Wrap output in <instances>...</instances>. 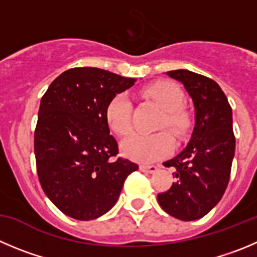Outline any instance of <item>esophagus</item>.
Segmentation results:
<instances>
[{"label":"esophagus","mask_w":257,"mask_h":257,"mask_svg":"<svg viewBox=\"0 0 257 257\" xmlns=\"http://www.w3.org/2000/svg\"><path fill=\"white\" fill-rule=\"evenodd\" d=\"M158 166L156 165H141L140 170L143 172H147V174H153V172L157 171Z\"/></svg>","instance_id":"esophagus-1"}]
</instances>
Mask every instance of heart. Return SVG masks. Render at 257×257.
<instances>
[{"label": "heart", "instance_id": "heart-1", "mask_svg": "<svg viewBox=\"0 0 257 257\" xmlns=\"http://www.w3.org/2000/svg\"><path fill=\"white\" fill-rule=\"evenodd\" d=\"M145 95L164 109L158 129H167L176 138L189 131L191 114L183 105L184 91L172 81H158L145 88ZM133 107L125 93H117L107 102L105 119L109 128L117 136L124 137L133 126ZM174 150V142L166 132L155 134L134 133L121 142V151L134 161L150 164L167 157Z\"/></svg>", "mask_w": 257, "mask_h": 257}]
</instances>
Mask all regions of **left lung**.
<instances>
[{"mask_svg": "<svg viewBox=\"0 0 257 257\" xmlns=\"http://www.w3.org/2000/svg\"><path fill=\"white\" fill-rule=\"evenodd\" d=\"M183 82L195 106V128L185 150L165 167H174L176 181L157 195L162 209L181 220L209 213L228 185L236 138L232 107L215 81L186 69L167 72Z\"/></svg>", "mask_w": 257, "mask_h": 257, "instance_id": "8db88e82", "label": "left lung"}]
</instances>
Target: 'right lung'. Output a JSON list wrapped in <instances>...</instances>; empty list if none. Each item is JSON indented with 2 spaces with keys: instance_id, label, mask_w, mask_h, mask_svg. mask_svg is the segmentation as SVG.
<instances>
[{
  "instance_id": "1",
  "label": "right lung",
  "mask_w": 257,
  "mask_h": 257,
  "mask_svg": "<svg viewBox=\"0 0 257 257\" xmlns=\"http://www.w3.org/2000/svg\"><path fill=\"white\" fill-rule=\"evenodd\" d=\"M134 81L76 67L59 74L43 95L34 133L38 177L45 195L68 217L91 220L109 212L128 175L138 170L117 157L105 119L107 102Z\"/></svg>"
}]
</instances>
